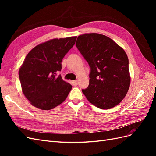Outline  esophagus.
Masks as SVG:
<instances>
[{"label": "esophagus", "mask_w": 156, "mask_h": 156, "mask_svg": "<svg viewBox=\"0 0 156 156\" xmlns=\"http://www.w3.org/2000/svg\"><path fill=\"white\" fill-rule=\"evenodd\" d=\"M72 83H73L74 86H77L78 84V81H72Z\"/></svg>", "instance_id": "obj_1"}]
</instances>
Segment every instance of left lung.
I'll return each instance as SVG.
<instances>
[{
    "label": "left lung",
    "instance_id": "left-lung-1",
    "mask_svg": "<svg viewBox=\"0 0 156 156\" xmlns=\"http://www.w3.org/2000/svg\"><path fill=\"white\" fill-rule=\"evenodd\" d=\"M76 47L90 68L89 85L82 90L87 100L102 109L119 105L131 81L124 50L110 37L98 33L79 36Z\"/></svg>",
    "mask_w": 156,
    "mask_h": 156
}]
</instances>
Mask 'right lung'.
Listing matches in <instances>:
<instances>
[{
    "instance_id": "add662e5",
    "label": "right lung",
    "mask_w": 156,
    "mask_h": 156,
    "mask_svg": "<svg viewBox=\"0 0 156 156\" xmlns=\"http://www.w3.org/2000/svg\"><path fill=\"white\" fill-rule=\"evenodd\" d=\"M77 36L55 38L40 44L27 54L19 70L22 91L30 104L50 110L61 104L72 86L56 73L62 60L73 48Z\"/></svg>"
}]
</instances>
